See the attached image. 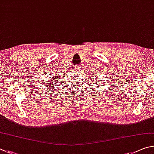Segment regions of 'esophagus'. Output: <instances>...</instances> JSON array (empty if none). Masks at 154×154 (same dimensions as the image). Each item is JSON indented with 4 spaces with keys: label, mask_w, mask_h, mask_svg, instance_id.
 <instances>
[{
    "label": "esophagus",
    "mask_w": 154,
    "mask_h": 154,
    "mask_svg": "<svg viewBox=\"0 0 154 154\" xmlns=\"http://www.w3.org/2000/svg\"><path fill=\"white\" fill-rule=\"evenodd\" d=\"M75 70H76V71H80L79 67H75Z\"/></svg>",
    "instance_id": "1"
}]
</instances>
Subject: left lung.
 <instances>
[{
	"label": "left lung",
	"mask_w": 154,
	"mask_h": 154,
	"mask_svg": "<svg viewBox=\"0 0 154 154\" xmlns=\"http://www.w3.org/2000/svg\"><path fill=\"white\" fill-rule=\"evenodd\" d=\"M94 75H96V76H97V79H96V78H94V79H95V80L97 82L96 85H98V86H104L103 82H101L100 80L99 79V75H99V73H95V74H94ZM96 79H98L97 82L96 81L97 80H96ZM94 79H93V80H94ZM97 88H98V87H97ZM98 89H99V88H98Z\"/></svg>",
	"instance_id": "left-lung-1"
}]
</instances>
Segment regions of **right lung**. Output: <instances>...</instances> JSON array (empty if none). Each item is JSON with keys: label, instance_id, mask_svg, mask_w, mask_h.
<instances>
[{"label": "right lung", "instance_id": "1", "mask_svg": "<svg viewBox=\"0 0 154 154\" xmlns=\"http://www.w3.org/2000/svg\"><path fill=\"white\" fill-rule=\"evenodd\" d=\"M55 75H53L52 77H51V79H49L48 80H46L45 82L46 84L45 86H47V88H48L47 91L48 93L51 92V93H56V91L57 90V88L60 87V85L62 84V82H63V77L62 76L61 74L60 73H57V74H55Z\"/></svg>", "mask_w": 154, "mask_h": 154}]
</instances>
